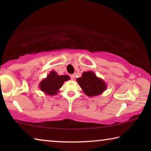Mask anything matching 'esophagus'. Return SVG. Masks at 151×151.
Returning a JSON list of instances; mask_svg holds the SVG:
<instances>
[{
  "instance_id": "1",
  "label": "esophagus",
  "mask_w": 151,
  "mask_h": 151,
  "mask_svg": "<svg viewBox=\"0 0 151 151\" xmlns=\"http://www.w3.org/2000/svg\"><path fill=\"white\" fill-rule=\"evenodd\" d=\"M70 77H71V79L72 80H75V78H76L75 74H71V75L70 76Z\"/></svg>"
}]
</instances>
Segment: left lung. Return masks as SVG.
I'll list each match as a JSON object with an SVG mask.
<instances>
[{
    "mask_svg": "<svg viewBox=\"0 0 151 151\" xmlns=\"http://www.w3.org/2000/svg\"><path fill=\"white\" fill-rule=\"evenodd\" d=\"M77 82L88 96H98L106 88L105 82L97 77L93 71L84 72L82 77L78 78Z\"/></svg>",
    "mask_w": 151,
    "mask_h": 151,
    "instance_id": "1",
    "label": "left lung"
}]
</instances>
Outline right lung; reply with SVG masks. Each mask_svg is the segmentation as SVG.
Returning <instances> with one entry per match:
<instances>
[{"instance_id": "obj_1", "label": "right lung", "mask_w": 151, "mask_h": 151, "mask_svg": "<svg viewBox=\"0 0 151 151\" xmlns=\"http://www.w3.org/2000/svg\"><path fill=\"white\" fill-rule=\"evenodd\" d=\"M69 76H58L56 72L51 71L50 73L40 83V88L48 95L56 94L59 88L62 87L65 81L69 80Z\"/></svg>"}]
</instances>
